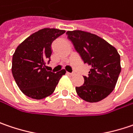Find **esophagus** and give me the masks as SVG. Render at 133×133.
I'll list each match as a JSON object with an SVG mask.
<instances>
[{
    "mask_svg": "<svg viewBox=\"0 0 133 133\" xmlns=\"http://www.w3.org/2000/svg\"><path fill=\"white\" fill-rule=\"evenodd\" d=\"M66 74L68 76H73V73H71V72H66Z\"/></svg>",
    "mask_w": 133,
    "mask_h": 133,
    "instance_id": "34e87169",
    "label": "esophagus"
}]
</instances>
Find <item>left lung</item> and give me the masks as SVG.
<instances>
[{
    "label": "left lung",
    "instance_id": "obj_1",
    "mask_svg": "<svg viewBox=\"0 0 133 133\" xmlns=\"http://www.w3.org/2000/svg\"><path fill=\"white\" fill-rule=\"evenodd\" d=\"M66 34L84 63L91 66L88 76H83V84L76 87L77 94L89 103L105 99L113 91L121 71L120 55L97 35L82 30L67 31Z\"/></svg>",
    "mask_w": 133,
    "mask_h": 133
}]
</instances>
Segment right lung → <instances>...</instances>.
Masks as SVG:
<instances>
[{
    "label": "right lung",
    "instance_id": "add662e5",
    "mask_svg": "<svg viewBox=\"0 0 133 133\" xmlns=\"http://www.w3.org/2000/svg\"><path fill=\"white\" fill-rule=\"evenodd\" d=\"M65 30L43 28L20 44L12 56V73L24 95L35 99L50 96L55 90L64 70L56 73L46 70L51 55V43Z\"/></svg>",
    "mask_w": 133,
    "mask_h": 133
}]
</instances>
